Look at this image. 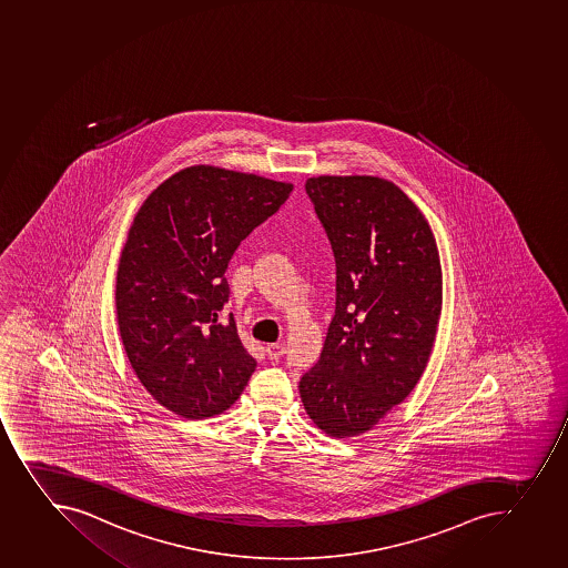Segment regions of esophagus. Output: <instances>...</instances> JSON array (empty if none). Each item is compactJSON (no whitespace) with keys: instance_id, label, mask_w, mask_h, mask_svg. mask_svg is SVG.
I'll list each match as a JSON object with an SVG mask.
<instances>
[{"instance_id":"obj_1","label":"esophagus","mask_w":568,"mask_h":568,"mask_svg":"<svg viewBox=\"0 0 568 568\" xmlns=\"http://www.w3.org/2000/svg\"><path fill=\"white\" fill-rule=\"evenodd\" d=\"M266 355H268L272 361L282 358L283 355H285V344H282V342H276V344H268V346H266Z\"/></svg>"}]
</instances>
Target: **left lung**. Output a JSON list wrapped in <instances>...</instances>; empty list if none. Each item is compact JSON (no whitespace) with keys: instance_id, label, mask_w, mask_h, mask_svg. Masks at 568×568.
<instances>
[{"instance_id":"8db88e82","label":"left lung","mask_w":568,"mask_h":568,"mask_svg":"<svg viewBox=\"0 0 568 568\" xmlns=\"http://www.w3.org/2000/svg\"><path fill=\"white\" fill-rule=\"evenodd\" d=\"M305 190L335 254L336 308L300 395L322 433L353 438L400 405L427 367L444 302L438 244L389 180L322 174Z\"/></svg>"}]
</instances>
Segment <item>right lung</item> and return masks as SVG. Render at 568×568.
<instances>
[{
	"label": "right lung",
	"instance_id": "add662e5",
	"mask_svg": "<svg viewBox=\"0 0 568 568\" xmlns=\"http://www.w3.org/2000/svg\"><path fill=\"white\" fill-rule=\"evenodd\" d=\"M294 185L215 165H191L158 185L135 213L121 252L115 307L140 383L168 410L204 419L243 394L255 358L235 320L227 263Z\"/></svg>",
	"mask_w": 568,
	"mask_h": 568
}]
</instances>
